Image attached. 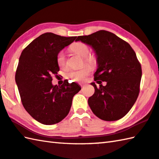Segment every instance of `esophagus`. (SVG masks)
Listing matches in <instances>:
<instances>
[{"instance_id": "1", "label": "esophagus", "mask_w": 159, "mask_h": 159, "mask_svg": "<svg viewBox=\"0 0 159 159\" xmlns=\"http://www.w3.org/2000/svg\"><path fill=\"white\" fill-rule=\"evenodd\" d=\"M80 86H81L82 88H83V87H85V84H80Z\"/></svg>"}]
</instances>
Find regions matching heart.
<instances>
[{"instance_id":"heart-1","label":"heart","mask_w":159,"mask_h":159,"mask_svg":"<svg viewBox=\"0 0 159 159\" xmlns=\"http://www.w3.org/2000/svg\"><path fill=\"white\" fill-rule=\"evenodd\" d=\"M71 50L74 53L83 57V61L88 65L83 66L79 70H71L66 74L67 79H70L76 82H83L86 79L87 76L91 72V67H95L97 64V57L93 54L89 53V48L88 46L83 42H76L72 44ZM57 63L60 67L65 68L67 65L65 56L63 51H60L57 55Z\"/></svg>"}]
</instances>
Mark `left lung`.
Segmentation results:
<instances>
[{
    "instance_id": "1",
    "label": "left lung",
    "mask_w": 159,
    "mask_h": 159,
    "mask_svg": "<svg viewBox=\"0 0 159 159\" xmlns=\"http://www.w3.org/2000/svg\"><path fill=\"white\" fill-rule=\"evenodd\" d=\"M76 41L92 46L97 57L98 69L94 74V94L88 104L97 117L115 121L125 117L140 92L142 68L135 51L128 42L106 30L79 36ZM102 81L107 85L103 86Z\"/></svg>"
}]
</instances>
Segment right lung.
I'll use <instances>...</instances> for the list:
<instances>
[{
	"label": "right lung",
	"mask_w": 159,
	"mask_h": 159,
	"mask_svg": "<svg viewBox=\"0 0 159 159\" xmlns=\"http://www.w3.org/2000/svg\"><path fill=\"white\" fill-rule=\"evenodd\" d=\"M76 38L44 33L30 43L19 57L15 80L22 104L31 117L43 125H55L64 119L74 96L81 89L76 83L64 81L60 86L51 83L52 76L60 70L57 53Z\"/></svg>",
	"instance_id": "1"
}]
</instances>
